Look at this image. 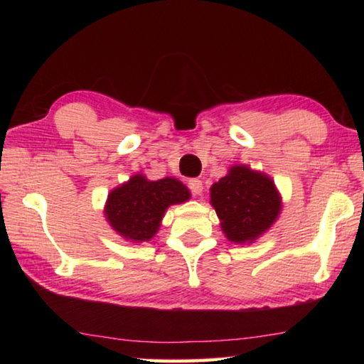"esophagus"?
Wrapping results in <instances>:
<instances>
[{
    "label": "esophagus",
    "mask_w": 364,
    "mask_h": 364,
    "mask_svg": "<svg viewBox=\"0 0 364 364\" xmlns=\"http://www.w3.org/2000/svg\"><path fill=\"white\" fill-rule=\"evenodd\" d=\"M188 186L197 196L202 194V191H204V186H202V181L199 180V178H193V180H189L188 181Z\"/></svg>",
    "instance_id": "34e87169"
}]
</instances>
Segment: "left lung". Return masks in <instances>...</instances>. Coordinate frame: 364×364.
I'll list each match as a JSON object with an SVG mask.
<instances>
[{
    "label": "left lung",
    "mask_w": 364,
    "mask_h": 364,
    "mask_svg": "<svg viewBox=\"0 0 364 364\" xmlns=\"http://www.w3.org/2000/svg\"><path fill=\"white\" fill-rule=\"evenodd\" d=\"M210 204L231 242L245 244L268 231L281 213V196L273 180L247 165H234L210 188Z\"/></svg>",
    "instance_id": "obj_1"
}]
</instances>
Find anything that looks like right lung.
<instances>
[{
	"label": "right lung",
	"instance_id": "1",
	"mask_svg": "<svg viewBox=\"0 0 364 364\" xmlns=\"http://www.w3.org/2000/svg\"><path fill=\"white\" fill-rule=\"evenodd\" d=\"M189 197V189L176 178L149 181L138 173L110 191L104 215L123 239L144 242L156 236L165 210L170 205L186 202Z\"/></svg>",
	"mask_w": 364,
	"mask_h": 364
}]
</instances>
